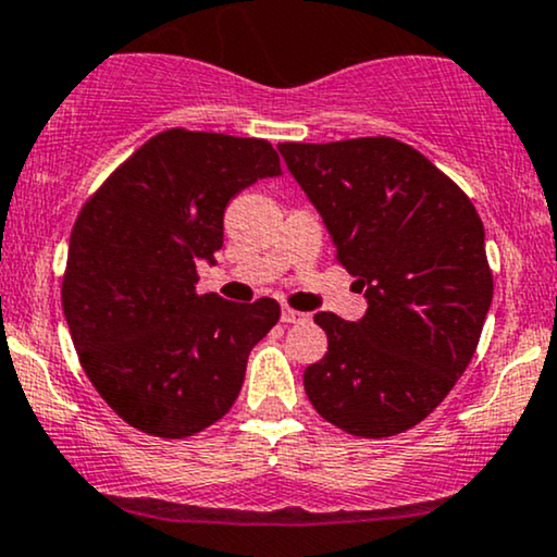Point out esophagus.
<instances>
[{"label": "esophagus", "mask_w": 557, "mask_h": 557, "mask_svg": "<svg viewBox=\"0 0 557 557\" xmlns=\"http://www.w3.org/2000/svg\"><path fill=\"white\" fill-rule=\"evenodd\" d=\"M311 315L295 311V308H283V323H306Z\"/></svg>", "instance_id": "obj_1"}]
</instances>
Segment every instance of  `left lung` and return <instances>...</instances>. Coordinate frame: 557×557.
<instances>
[{
  "label": "left lung",
  "mask_w": 557,
  "mask_h": 557,
  "mask_svg": "<svg viewBox=\"0 0 557 557\" xmlns=\"http://www.w3.org/2000/svg\"><path fill=\"white\" fill-rule=\"evenodd\" d=\"M319 210L368 313L321 311L329 351L302 372L329 424L383 440L424 421L473 360L494 274L470 197L424 153L388 136L280 144Z\"/></svg>",
  "instance_id": "obj_1"
}]
</instances>
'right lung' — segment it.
<instances>
[{"label":"right lung","mask_w":557,"mask_h":557,"mask_svg":"<svg viewBox=\"0 0 557 557\" xmlns=\"http://www.w3.org/2000/svg\"><path fill=\"white\" fill-rule=\"evenodd\" d=\"M280 172L264 138L161 131L76 215L63 315L89 383L138 432L185 440L238 398L280 302L200 295L197 262H215L231 197Z\"/></svg>","instance_id":"right-lung-1"}]
</instances>
